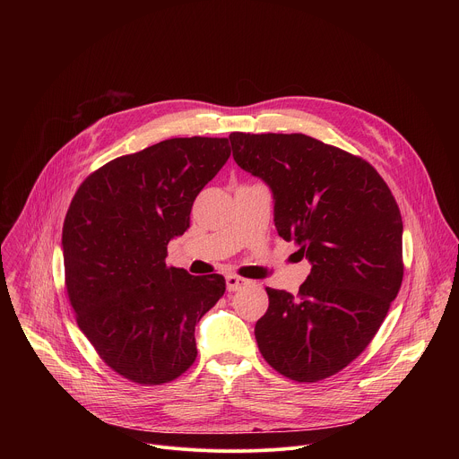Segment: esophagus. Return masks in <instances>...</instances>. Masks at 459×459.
Instances as JSON below:
<instances>
[{
	"mask_svg": "<svg viewBox=\"0 0 459 459\" xmlns=\"http://www.w3.org/2000/svg\"><path fill=\"white\" fill-rule=\"evenodd\" d=\"M225 281H227V289L230 290V292H234V290H239V289H243V287H247L250 281L248 280H245V278H239V276H234V274H229L227 278H225Z\"/></svg>",
	"mask_w": 459,
	"mask_h": 459,
	"instance_id": "34e87169",
	"label": "esophagus"
}]
</instances>
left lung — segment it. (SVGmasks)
Here are the masks:
<instances>
[{"label":"left lung","instance_id":"8db88e82","mask_svg":"<svg viewBox=\"0 0 459 459\" xmlns=\"http://www.w3.org/2000/svg\"><path fill=\"white\" fill-rule=\"evenodd\" d=\"M229 140L234 161L271 186L278 234L312 264L298 294L265 289L259 352L294 381L334 376L367 349L400 292V207L368 161L338 147L305 134Z\"/></svg>","mask_w":459,"mask_h":459}]
</instances>
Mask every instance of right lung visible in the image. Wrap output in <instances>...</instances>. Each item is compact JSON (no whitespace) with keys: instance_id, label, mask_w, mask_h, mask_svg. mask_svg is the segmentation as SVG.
<instances>
[{"instance_id":"obj_1","label":"right lung","mask_w":459,"mask_h":459,"mask_svg":"<svg viewBox=\"0 0 459 459\" xmlns=\"http://www.w3.org/2000/svg\"><path fill=\"white\" fill-rule=\"evenodd\" d=\"M229 156L227 138L165 140L100 167L71 202L61 236L69 301L100 358L130 381L169 383L198 356L194 329L225 278L167 265V245Z\"/></svg>"}]
</instances>
